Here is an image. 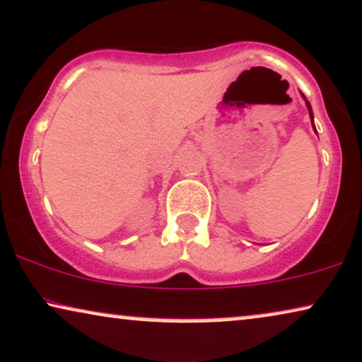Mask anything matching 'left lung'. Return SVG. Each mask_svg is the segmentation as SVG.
Wrapping results in <instances>:
<instances>
[{"label":"left lung","instance_id":"obj_1","mask_svg":"<svg viewBox=\"0 0 362 362\" xmlns=\"http://www.w3.org/2000/svg\"><path fill=\"white\" fill-rule=\"evenodd\" d=\"M303 95V94H302ZM303 99H305V95H303ZM305 104H307V107H308V115H310V119H312V124H313V112H312V106H310V103L307 101L305 99ZM313 129H315V126H313Z\"/></svg>","mask_w":362,"mask_h":362}]
</instances>
